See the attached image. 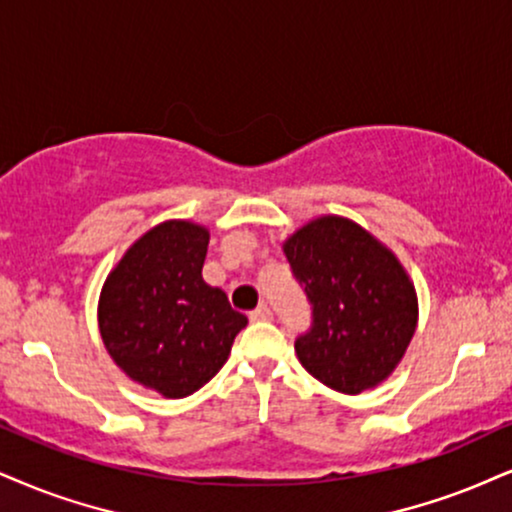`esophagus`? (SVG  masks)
<instances>
[{"instance_id": "obj_1", "label": "esophagus", "mask_w": 512, "mask_h": 512, "mask_svg": "<svg viewBox=\"0 0 512 512\" xmlns=\"http://www.w3.org/2000/svg\"><path fill=\"white\" fill-rule=\"evenodd\" d=\"M249 318L254 320V323H263V320H273V311H270L266 304H261L256 311L249 313Z\"/></svg>"}]
</instances>
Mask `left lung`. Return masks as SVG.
Listing matches in <instances>:
<instances>
[{
	"instance_id": "1",
	"label": "left lung",
	"mask_w": 512,
	"mask_h": 512,
	"mask_svg": "<svg viewBox=\"0 0 512 512\" xmlns=\"http://www.w3.org/2000/svg\"><path fill=\"white\" fill-rule=\"evenodd\" d=\"M282 251L313 311L311 330L294 342L301 365L342 394L387 380L418 325V296L399 258L339 216L311 220Z\"/></svg>"
}]
</instances>
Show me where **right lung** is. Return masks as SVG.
Here are the masks:
<instances>
[{
    "label": "right lung",
    "instance_id": "right-lung-1",
    "mask_svg": "<svg viewBox=\"0 0 512 512\" xmlns=\"http://www.w3.org/2000/svg\"><path fill=\"white\" fill-rule=\"evenodd\" d=\"M208 230L189 220L151 227L125 251L99 296L104 346L132 382L185 399L230 356L246 315L201 277Z\"/></svg>",
    "mask_w": 512,
    "mask_h": 512
}]
</instances>
